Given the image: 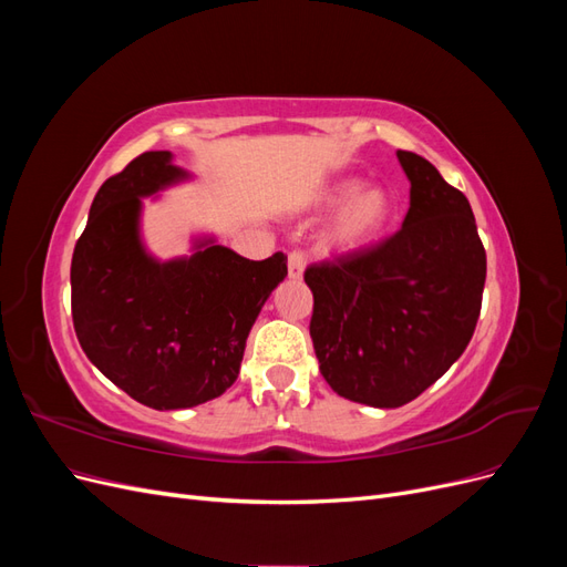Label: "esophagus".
I'll list each match as a JSON object with an SVG mask.
<instances>
[{"label":"esophagus","mask_w":567,"mask_h":567,"mask_svg":"<svg viewBox=\"0 0 567 567\" xmlns=\"http://www.w3.org/2000/svg\"><path fill=\"white\" fill-rule=\"evenodd\" d=\"M305 265H307L305 252H300V250L290 252V255H288V277H290V279H300L302 271H305Z\"/></svg>","instance_id":"esophagus-1"}]
</instances>
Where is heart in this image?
Wrapping results in <instances>:
<instances>
[{
  "mask_svg": "<svg viewBox=\"0 0 567 567\" xmlns=\"http://www.w3.org/2000/svg\"><path fill=\"white\" fill-rule=\"evenodd\" d=\"M326 208H340L336 227L331 231V248L357 250L379 236L392 217V200L385 188L371 186L362 192V184L348 179L336 184L321 200Z\"/></svg>",
  "mask_w": 567,
  "mask_h": 567,
  "instance_id": "b5f03b06",
  "label": "heart"
}]
</instances>
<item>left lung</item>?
<instances>
[{"instance_id": "8db88e82", "label": "left lung", "mask_w": 567, "mask_h": 567, "mask_svg": "<svg viewBox=\"0 0 567 567\" xmlns=\"http://www.w3.org/2000/svg\"><path fill=\"white\" fill-rule=\"evenodd\" d=\"M398 158L411 182L402 229L305 269L321 375L381 409L416 400L463 354L487 277L468 198L416 153Z\"/></svg>"}]
</instances>
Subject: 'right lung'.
I'll return each mask as SVG.
<instances>
[{
  "label": "right lung",
  "instance_id": "right-lung-1",
  "mask_svg": "<svg viewBox=\"0 0 567 567\" xmlns=\"http://www.w3.org/2000/svg\"><path fill=\"white\" fill-rule=\"evenodd\" d=\"M186 179L169 151H146L101 184L71 265L73 326L90 362L151 409H186L231 388L246 338L288 274L286 255L246 260L200 241L158 262L140 238L142 196Z\"/></svg>",
  "mask_w": 567,
  "mask_h": 567
}]
</instances>
